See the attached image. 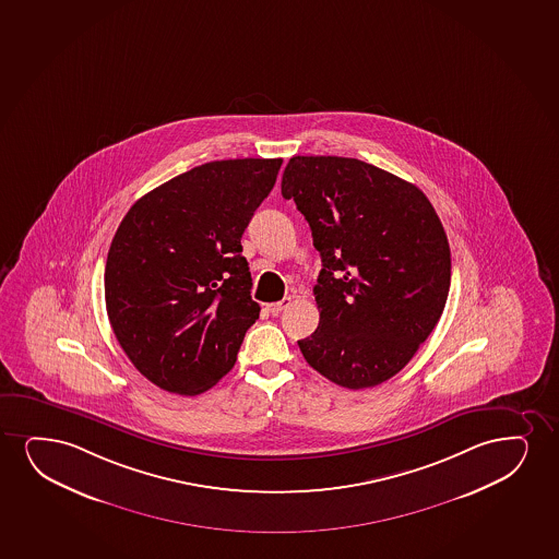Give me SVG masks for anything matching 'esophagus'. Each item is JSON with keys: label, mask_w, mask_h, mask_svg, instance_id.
<instances>
[{"label": "esophagus", "mask_w": 559, "mask_h": 559, "mask_svg": "<svg viewBox=\"0 0 559 559\" xmlns=\"http://www.w3.org/2000/svg\"><path fill=\"white\" fill-rule=\"evenodd\" d=\"M290 305H293V298L285 297L283 300H280V302H272V305H266V310H269L272 316H277L280 311L285 310V308H289Z\"/></svg>", "instance_id": "obj_1"}]
</instances>
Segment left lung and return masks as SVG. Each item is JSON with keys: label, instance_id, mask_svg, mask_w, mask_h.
<instances>
[{"label": "left lung", "instance_id": "8db88e82", "mask_svg": "<svg viewBox=\"0 0 559 559\" xmlns=\"http://www.w3.org/2000/svg\"><path fill=\"white\" fill-rule=\"evenodd\" d=\"M282 194L295 200L323 269L316 333L298 340L311 368L342 388L401 372L444 311L452 257L416 185L344 156H293Z\"/></svg>", "mask_w": 559, "mask_h": 559}]
</instances>
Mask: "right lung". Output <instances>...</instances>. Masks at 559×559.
<instances>
[{
    "label": "right lung",
    "mask_w": 559,
    "mask_h": 559,
    "mask_svg": "<svg viewBox=\"0 0 559 559\" xmlns=\"http://www.w3.org/2000/svg\"><path fill=\"white\" fill-rule=\"evenodd\" d=\"M282 163L202 164L147 192L120 221L107 253V316L128 359L164 391L213 388L259 319L241 234Z\"/></svg>",
    "instance_id": "1"
}]
</instances>
